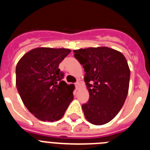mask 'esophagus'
Segmentation results:
<instances>
[{"label": "esophagus", "instance_id": "34e87169", "mask_svg": "<svg viewBox=\"0 0 150 150\" xmlns=\"http://www.w3.org/2000/svg\"><path fill=\"white\" fill-rule=\"evenodd\" d=\"M75 86H76V89H79V83H78V82H77V83H75Z\"/></svg>", "mask_w": 150, "mask_h": 150}]
</instances>
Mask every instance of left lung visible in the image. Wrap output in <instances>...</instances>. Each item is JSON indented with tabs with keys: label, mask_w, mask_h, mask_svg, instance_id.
I'll use <instances>...</instances> for the list:
<instances>
[{
	"label": "left lung",
	"mask_w": 150,
	"mask_h": 150,
	"mask_svg": "<svg viewBox=\"0 0 150 150\" xmlns=\"http://www.w3.org/2000/svg\"><path fill=\"white\" fill-rule=\"evenodd\" d=\"M74 57L83 65L89 99L82 105L90 123L109 122L122 107L129 87L130 69L124 55L112 49L90 47L74 50Z\"/></svg>",
	"instance_id": "8db88e82"
}]
</instances>
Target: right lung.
<instances>
[{"label":"right lung","instance_id":"1","mask_svg":"<svg viewBox=\"0 0 150 150\" xmlns=\"http://www.w3.org/2000/svg\"><path fill=\"white\" fill-rule=\"evenodd\" d=\"M68 49L40 47L28 52L16 68V88L24 104L41 121H58L74 99V85L62 80L59 64Z\"/></svg>","mask_w":150,"mask_h":150}]
</instances>
